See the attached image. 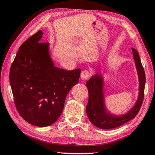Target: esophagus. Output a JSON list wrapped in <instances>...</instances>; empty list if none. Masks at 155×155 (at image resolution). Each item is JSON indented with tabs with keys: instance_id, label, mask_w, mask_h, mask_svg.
<instances>
[{
	"instance_id": "34e87169",
	"label": "esophagus",
	"mask_w": 155,
	"mask_h": 155,
	"mask_svg": "<svg viewBox=\"0 0 155 155\" xmlns=\"http://www.w3.org/2000/svg\"><path fill=\"white\" fill-rule=\"evenodd\" d=\"M91 74V72L89 71L88 70H83L81 73V78L83 80H86L88 78H90Z\"/></svg>"
}]
</instances>
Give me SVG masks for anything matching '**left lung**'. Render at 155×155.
Returning <instances> with one entry per match:
<instances>
[{
  "label": "left lung",
  "mask_w": 155,
  "mask_h": 155,
  "mask_svg": "<svg viewBox=\"0 0 155 155\" xmlns=\"http://www.w3.org/2000/svg\"><path fill=\"white\" fill-rule=\"evenodd\" d=\"M132 51L140 80V94L135 105L127 114L121 116H114L107 114L104 104L103 85L101 76L96 74L86 83L89 92L86 113L89 120L96 127L102 129L118 127L134 118L140 111L143 101L146 75L137 51L134 48H132Z\"/></svg>",
  "instance_id": "left-lung-1"
}]
</instances>
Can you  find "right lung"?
I'll list each match as a JSON object with an SVG mask.
<instances>
[{
  "mask_svg": "<svg viewBox=\"0 0 155 155\" xmlns=\"http://www.w3.org/2000/svg\"><path fill=\"white\" fill-rule=\"evenodd\" d=\"M38 31L22 45L11 65L9 82L20 116L40 127L55 122L64 109L71 88L78 83L81 69L65 70L54 66L48 43L40 42Z\"/></svg>",
  "mask_w": 155,
  "mask_h": 155,
  "instance_id": "obj_1",
  "label": "right lung"
}]
</instances>
